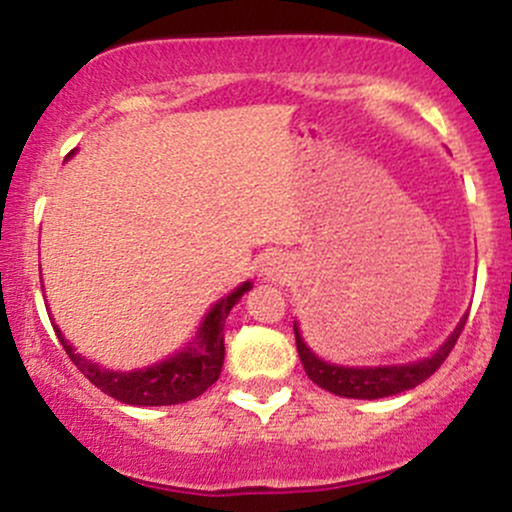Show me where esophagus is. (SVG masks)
<instances>
[{"mask_svg": "<svg viewBox=\"0 0 512 512\" xmlns=\"http://www.w3.org/2000/svg\"><path fill=\"white\" fill-rule=\"evenodd\" d=\"M264 274H267V276H272V279H279V276H281V269L276 267V264L269 262V267H264Z\"/></svg>", "mask_w": 512, "mask_h": 512, "instance_id": "34e87169", "label": "esophagus"}]
</instances>
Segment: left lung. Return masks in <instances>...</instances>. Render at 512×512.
I'll use <instances>...</instances> for the list:
<instances>
[{"label": "left lung", "mask_w": 512, "mask_h": 512, "mask_svg": "<svg viewBox=\"0 0 512 512\" xmlns=\"http://www.w3.org/2000/svg\"><path fill=\"white\" fill-rule=\"evenodd\" d=\"M464 322L467 315L462 317L460 325L455 327V332L445 339L443 346L438 351H433V356L421 358L416 363H407V366H378V368H349V366H337V363L322 361L320 356L313 354V349H308V344L303 342L301 330H298V322H293V332H296V349L301 356V363L308 373V378L315 385H320L322 390L332 392V395L349 397V399H380V397H392L399 392L414 390L416 385L424 383L426 378H431L436 370L443 366V361L455 346L457 339L464 330Z\"/></svg>", "instance_id": "8db88e82"}]
</instances>
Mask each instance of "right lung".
Here are the masks:
<instances>
[{"mask_svg": "<svg viewBox=\"0 0 512 512\" xmlns=\"http://www.w3.org/2000/svg\"><path fill=\"white\" fill-rule=\"evenodd\" d=\"M74 154V151H72ZM252 284L245 281L236 291L223 296L214 308L204 317L202 327H199L197 337L192 339L190 346L178 351L175 356L166 361L156 363L144 370H132V373H120V370H105L98 363L88 361L86 356L76 354L74 346L64 339L60 327L55 325L60 344L64 346L69 358L81 373L91 380L98 390L105 395L115 397L117 402L132 404V407H168V404L190 402L207 392L219 380L223 356H226V346H223V325L231 308L240 301L245 291H250Z\"/></svg>", "mask_w": 512, "mask_h": 512, "instance_id": "obj_1", "label": "right lung"}]
</instances>
